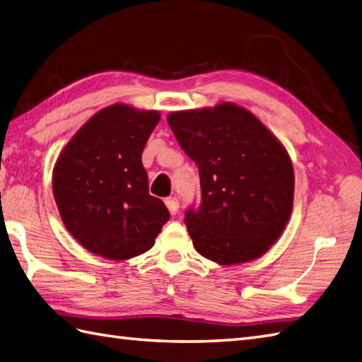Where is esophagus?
I'll return each mask as SVG.
<instances>
[{"mask_svg":"<svg viewBox=\"0 0 362 362\" xmlns=\"http://www.w3.org/2000/svg\"><path fill=\"white\" fill-rule=\"evenodd\" d=\"M165 206H167V209H168V212H170L172 215H176V214H178L180 203H178V199H176L175 197L165 198Z\"/></svg>","mask_w":362,"mask_h":362,"instance_id":"1","label":"esophagus"}]
</instances>
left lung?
<instances>
[{
  "label": "left lung",
  "instance_id": "obj_1",
  "mask_svg": "<svg viewBox=\"0 0 362 362\" xmlns=\"http://www.w3.org/2000/svg\"><path fill=\"white\" fill-rule=\"evenodd\" d=\"M167 122L199 170L202 203L186 211L197 251L220 264L259 259L290 220L291 159L259 119L234 103L176 111Z\"/></svg>",
  "mask_w": 362,
  "mask_h": 362
}]
</instances>
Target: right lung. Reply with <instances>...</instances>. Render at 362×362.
Masks as SVG:
<instances>
[{"instance_id":"obj_1","label":"right lung","mask_w":362,"mask_h":362,"mask_svg":"<svg viewBox=\"0 0 362 362\" xmlns=\"http://www.w3.org/2000/svg\"><path fill=\"white\" fill-rule=\"evenodd\" d=\"M158 111L122 103L103 108L80 128L59 156L52 189L69 234L93 254L127 260L155 245L170 218L148 194L142 151Z\"/></svg>"}]
</instances>
